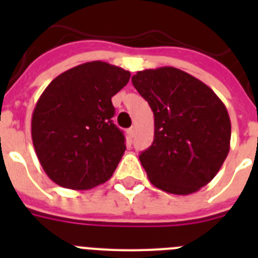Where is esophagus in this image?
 Wrapping results in <instances>:
<instances>
[{"mask_svg": "<svg viewBox=\"0 0 258 258\" xmlns=\"http://www.w3.org/2000/svg\"><path fill=\"white\" fill-rule=\"evenodd\" d=\"M127 134H129L131 137L136 136V127H134V126L129 127V129H127Z\"/></svg>", "mask_w": 258, "mask_h": 258, "instance_id": "esophagus-1", "label": "esophagus"}]
</instances>
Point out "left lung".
I'll return each instance as SVG.
<instances>
[{
  "instance_id": "8db88e82",
  "label": "left lung",
  "mask_w": 258,
  "mask_h": 258,
  "mask_svg": "<svg viewBox=\"0 0 258 258\" xmlns=\"http://www.w3.org/2000/svg\"><path fill=\"white\" fill-rule=\"evenodd\" d=\"M132 83L155 117L154 142L140 155L150 182L175 195L197 192L229 154L226 107L209 86L178 68L138 71Z\"/></svg>"
}]
</instances>
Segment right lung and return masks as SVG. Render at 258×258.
I'll return each mask as SVG.
<instances>
[{"label": "right lung", "instance_id": "right-lung-1", "mask_svg": "<svg viewBox=\"0 0 258 258\" xmlns=\"http://www.w3.org/2000/svg\"><path fill=\"white\" fill-rule=\"evenodd\" d=\"M131 72L106 61H88L47 85L32 115V141L52 182L89 190L111 178L125 152V137L113 124L111 98Z\"/></svg>", "mask_w": 258, "mask_h": 258}]
</instances>
